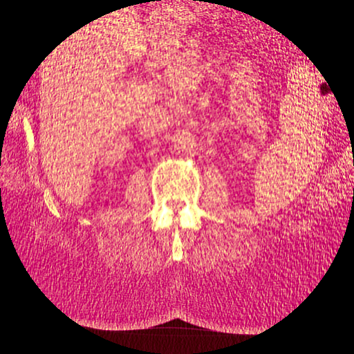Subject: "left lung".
<instances>
[{
	"label": "left lung",
	"instance_id": "1",
	"mask_svg": "<svg viewBox=\"0 0 354 354\" xmlns=\"http://www.w3.org/2000/svg\"><path fill=\"white\" fill-rule=\"evenodd\" d=\"M322 88H325V91H326V93H328V87H326V84H325V85H324V84H322V87H320V90H322Z\"/></svg>",
	"mask_w": 354,
	"mask_h": 354
}]
</instances>
